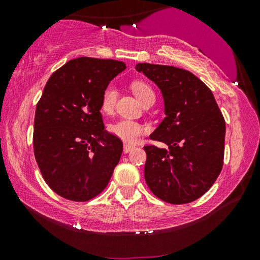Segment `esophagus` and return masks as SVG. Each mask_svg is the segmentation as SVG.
I'll use <instances>...</instances> for the list:
<instances>
[{
    "instance_id": "34e87169",
    "label": "esophagus",
    "mask_w": 260,
    "mask_h": 260,
    "mask_svg": "<svg viewBox=\"0 0 260 260\" xmlns=\"http://www.w3.org/2000/svg\"><path fill=\"white\" fill-rule=\"evenodd\" d=\"M134 148H135L134 145H131V144H126V143H125V144H124V147H123V151L125 152V154H127V152L133 150Z\"/></svg>"
}]
</instances>
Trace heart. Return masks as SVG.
Segmentation results:
<instances>
[{"instance_id": "b5f03b06", "label": "heart", "mask_w": 260, "mask_h": 260, "mask_svg": "<svg viewBox=\"0 0 260 260\" xmlns=\"http://www.w3.org/2000/svg\"><path fill=\"white\" fill-rule=\"evenodd\" d=\"M131 90L136 95L138 101L142 104L147 101L148 98L152 97L154 91L151 90V87L148 84L143 83V81H134L131 84ZM117 101V90L113 85H108L103 91L102 97H101V109L103 112L105 113H111L115 109ZM110 133L113 136L118 137L119 140H122L125 143H136L140 138L143 136L144 134H147L148 127L143 125V124L135 122V120L130 119H120L117 120L116 123H113L109 127Z\"/></svg>"}]
</instances>
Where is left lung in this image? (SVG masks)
<instances>
[{"instance_id": "left-lung-1", "label": "left lung", "mask_w": 260, "mask_h": 260, "mask_svg": "<svg viewBox=\"0 0 260 260\" xmlns=\"http://www.w3.org/2000/svg\"><path fill=\"white\" fill-rule=\"evenodd\" d=\"M136 70L159 87L166 117L150 135L167 149L145 145V182L161 200L183 205L202 197L223 165L226 124L214 95L189 71L137 63Z\"/></svg>"}]
</instances>
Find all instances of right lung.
Returning a JSON list of instances; mask_svg holds the SVG:
<instances>
[{"label":"right lung","instance_id":"obj_1","mask_svg":"<svg viewBox=\"0 0 260 260\" xmlns=\"http://www.w3.org/2000/svg\"><path fill=\"white\" fill-rule=\"evenodd\" d=\"M126 69L123 61L81 56L49 77L34 119V155L49 188L84 202L101 194L118 165L123 143L104 129L101 97Z\"/></svg>","mask_w":260,"mask_h":260}]
</instances>
